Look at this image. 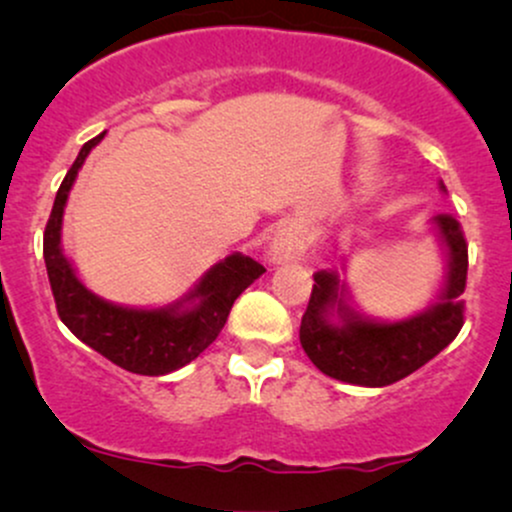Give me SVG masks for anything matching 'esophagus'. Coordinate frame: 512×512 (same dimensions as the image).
<instances>
[{"mask_svg":"<svg viewBox=\"0 0 512 512\" xmlns=\"http://www.w3.org/2000/svg\"><path fill=\"white\" fill-rule=\"evenodd\" d=\"M305 252V240L298 228H281L274 233L272 243H269V257L272 262H289V260H301Z\"/></svg>","mask_w":512,"mask_h":512,"instance_id":"esophagus-1","label":"esophagus"}]
</instances>
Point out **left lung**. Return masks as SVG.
<instances>
[{"mask_svg":"<svg viewBox=\"0 0 512 512\" xmlns=\"http://www.w3.org/2000/svg\"><path fill=\"white\" fill-rule=\"evenodd\" d=\"M433 226L445 250L443 289L431 308L407 320L378 322L358 315L337 274H315L301 320V346L322 373L349 385L385 387L419 370L457 337L464 325L467 240L448 214H438Z\"/></svg>","mask_w":512,"mask_h":512,"instance_id":"left-lung-1","label":"left lung"}]
</instances>
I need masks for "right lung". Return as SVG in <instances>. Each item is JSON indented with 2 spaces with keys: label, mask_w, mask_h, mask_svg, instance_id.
Wrapping results in <instances>:
<instances>
[{
  "label": "right lung",
  "mask_w": 512,
  "mask_h": 512,
  "mask_svg": "<svg viewBox=\"0 0 512 512\" xmlns=\"http://www.w3.org/2000/svg\"><path fill=\"white\" fill-rule=\"evenodd\" d=\"M103 137L105 132L81 146L52 204L43 238L50 289L57 315L76 339L129 373L166 375L195 361L219 337L236 298L260 279L264 267L233 252L214 264L185 298L166 308H127L88 291L62 252V216L76 175Z\"/></svg>",
  "instance_id": "obj_1"
}]
</instances>
